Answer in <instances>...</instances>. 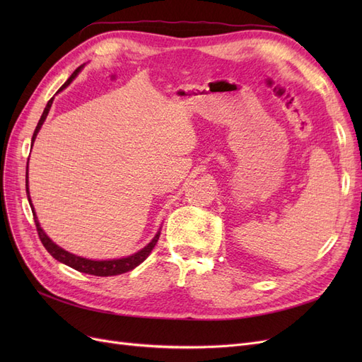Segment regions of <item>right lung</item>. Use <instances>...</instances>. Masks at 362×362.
Here are the masks:
<instances>
[{
	"mask_svg": "<svg viewBox=\"0 0 362 362\" xmlns=\"http://www.w3.org/2000/svg\"><path fill=\"white\" fill-rule=\"evenodd\" d=\"M84 68V64H81L80 68H76L74 71V74L69 76L68 81L64 83L60 90L66 89V87L72 83V80L75 78L76 75H78L81 72V69ZM59 90V92H60ZM57 92V93H59ZM52 101L54 98H51V100L48 101L45 110H43L39 122H37V127L35 129V134H33V139H31V148L33 145H35V140L37 137V133L39 129L42 128L43 122H45V119L49 113V108L52 105ZM25 190H27V198H28V202H30V206H31V211H33V217H35V223H36V228H37V234H39V238L42 245L45 246V249L49 252V254L56 258L57 261L63 262V264H66L75 270H78L81 273H87V275H95V276H115V275H122V273H127L129 270L136 269L139 264H141L144 262L149 254L152 252V249L156 247L157 242H158V237H160V229L157 231V234L154 235V238L151 240V242L145 246L141 247L140 250H137L136 254L133 255H128V257H124V258H116V259H89V258H83V257H78L75 254H71V252L64 250L63 247H60L59 245H56L52 242V240L45 234V231H43L39 221H37V216H36V211H35V206H33L31 204V198H30V190H28V163H27V172H25Z\"/></svg>",
	"mask_w": 362,
	"mask_h": 362,
	"instance_id": "1",
	"label": "right lung"
}]
</instances>
